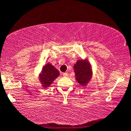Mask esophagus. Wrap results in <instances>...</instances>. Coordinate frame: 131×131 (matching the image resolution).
<instances>
[{
  "label": "esophagus",
  "mask_w": 131,
  "mask_h": 131,
  "mask_svg": "<svg viewBox=\"0 0 131 131\" xmlns=\"http://www.w3.org/2000/svg\"><path fill=\"white\" fill-rule=\"evenodd\" d=\"M62 75H63V76L66 77V76H67V75H68V73H67V72H64V73H63Z\"/></svg>",
  "instance_id": "34e87169"
}]
</instances>
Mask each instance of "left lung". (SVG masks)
<instances>
[{
	"mask_svg": "<svg viewBox=\"0 0 131 131\" xmlns=\"http://www.w3.org/2000/svg\"><path fill=\"white\" fill-rule=\"evenodd\" d=\"M76 80L81 85H84L91 77V70L89 64L84 60H78L74 66Z\"/></svg>",
	"mask_w": 131,
	"mask_h": 131,
	"instance_id": "left-lung-1",
	"label": "left lung"
}]
</instances>
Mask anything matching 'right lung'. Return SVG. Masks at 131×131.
<instances>
[{
  "label": "right lung",
  "mask_w": 131,
  "mask_h": 131,
  "mask_svg": "<svg viewBox=\"0 0 131 131\" xmlns=\"http://www.w3.org/2000/svg\"><path fill=\"white\" fill-rule=\"evenodd\" d=\"M59 72L51 64H47L43 67L40 79L43 84V87H48L58 77Z\"/></svg>",
  "instance_id": "1"
}]
</instances>
